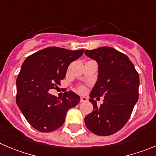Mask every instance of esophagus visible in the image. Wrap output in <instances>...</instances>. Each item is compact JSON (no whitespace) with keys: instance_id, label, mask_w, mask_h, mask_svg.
Segmentation results:
<instances>
[{"instance_id":"34e87169","label":"esophagus","mask_w":156,"mask_h":156,"mask_svg":"<svg viewBox=\"0 0 156 156\" xmlns=\"http://www.w3.org/2000/svg\"><path fill=\"white\" fill-rule=\"evenodd\" d=\"M87 101L88 98L87 97H83V96L80 97V102H85V101Z\"/></svg>"}]
</instances>
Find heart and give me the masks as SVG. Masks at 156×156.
<instances>
[{"instance_id": "obj_1", "label": "heart", "mask_w": 156, "mask_h": 156, "mask_svg": "<svg viewBox=\"0 0 156 156\" xmlns=\"http://www.w3.org/2000/svg\"><path fill=\"white\" fill-rule=\"evenodd\" d=\"M79 90L80 92H83L85 90V87H83V86L80 87H79Z\"/></svg>"}]
</instances>
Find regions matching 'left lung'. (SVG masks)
<instances>
[{"instance_id":"obj_1","label":"left lung","mask_w":156,"mask_h":156,"mask_svg":"<svg viewBox=\"0 0 156 156\" xmlns=\"http://www.w3.org/2000/svg\"><path fill=\"white\" fill-rule=\"evenodd\" d=\"M85 55L98 64V80L90 94L93 111L84 118L89 130L99 136L119 131L128 121L138 100L139 75L129 58L111 47L86 50ZM104 96L97 105L94 97Z\"/></svg>"}]
</instances>
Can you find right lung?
Wrapping results in <instances>:
<instances>
[{
  "mask_svg": "<svg viewBox=\"0 0 156 156\" xmlns=\"http://www.w3.org/2000/svg\"><path fill=\"white\" fill-rule=\"evenodd\" d=\"M83 51L47 48L28 56L23 63L16 80V103L29 123L38 131L58 129L68 110L80 102V96L72 90L65 92L61 100L49 90L60 84L69 65Z\"/></svg>",
  "mask_w": 156,
  "mask_h": 156,
  "instance_id": "1",
  "label": "right lung"
}]
</instances>
